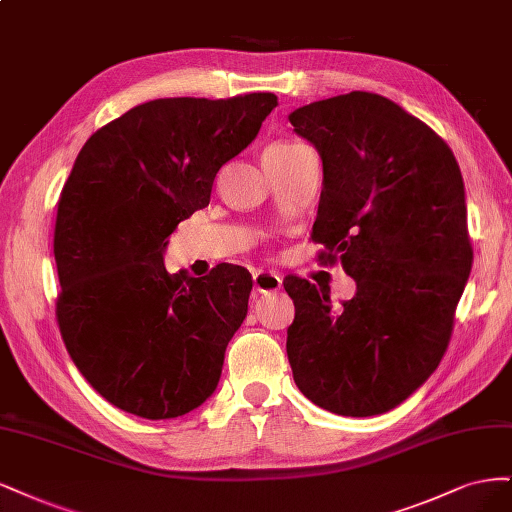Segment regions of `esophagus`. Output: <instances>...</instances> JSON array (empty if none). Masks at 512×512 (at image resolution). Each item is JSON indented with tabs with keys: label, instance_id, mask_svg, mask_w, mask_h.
<instances>
[{
	"label": "esophagus",
	"instance_id": "obj_1",
	"mask_svg": "<svg viewBox=\"0 0 512 512\" xmlns=\"http://www.w3.org/2000/svg\"><path fill=\"white\" fill-rule=\"evenodd\" d=\"M253 283H255V289L259 293H274V291H278L280 287H283V278H280L274 272L259 270V272L253 274Z\"/></svg>",
	"mask_w": 512,
	"mask_h": 512
}]
</instances>
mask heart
Instances as JSON below:
<instances>
[{
	"label": "heart",
	"mask_w": 512,
	"mask_h": 512,
	"mask_svg": "<svg viewBox=\"0 0 512 512\" xmlns=\"http://www.w3.org/2000/svg\"><path fill=\"white\" fill-rule=\"evenodd\" d=\"M289 146H295V142H287V144H276L272 148H289Z\"/></svg>",
	"instance_id": "heart-1"
}]
</instances>
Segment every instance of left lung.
I'll list each match as a JSON object with an SVG mask.
<instances>
[{"label":"left lung","mask_w":512,"mask_h":512,"mask_svg":"<svg viewBox=\"0 0 512 512\" xmlns=\"http://www.w3.org/2000/svg\"><path fill=\"white\" fill-rule=\"evenodd\" d=\"M289 121L323 161L319 259H340L357 285L334 310L325 289L285 278L293 381L336 415H383L447 351L472 268L464 178L447 142L383 95L329 97Z\"/></svg>","instance_id":"1"}]
</instances>
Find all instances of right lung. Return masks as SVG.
<instances>
[{"mask_svg":"<svg viewBox=\"0 0 512 512\" xmlns=\"http://www.w3.org/2000/svg\"><path fill=\"white\" fill-rule=\"evenodd\" d=\"M276 104L274 93L140 104L95 131L65 180L55 223L59 329L80 374L131 415H187L219 385L251 274L232 263L200 278L170 274L163 255Z\"/></svg>","mask_w":512,"mask_h":512,"instance_id":"1","label":"right lung"}]
</instances>
